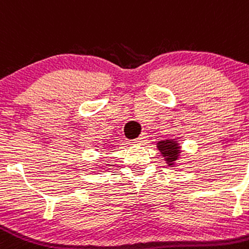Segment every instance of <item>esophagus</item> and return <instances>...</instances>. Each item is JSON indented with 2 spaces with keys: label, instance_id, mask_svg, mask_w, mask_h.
I'll return each instance as SVG.
<instances>
[{
  "label": "esophagus",
  "instance_id": "esophagus-1",
  "mask_svg": "<svg viewBox=\"0 0 249 249\" xmlns=\"http://www.w3.org/2000/svg\"><path fill=\"white\" fill-rule=\"evenodd\" d=\"M147 140H148L147 133H142L140 137H138V138H136V140H134V142L138 143V144H143V143L147 142Z\"/></svg>",
  "mask_w": 249,
  "mask_h": 249
}]
</instances>
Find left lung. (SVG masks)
<instances>
[{
	"label": "left lung",
	"mask_w": 249,
	"mask_h": 249,
	"mask_svg": "<svg viewBox=\"0 0 249 249\" xmlns=\"http://www.w3.org/2000/svg\"><path fill=\"white\" fill-rule=\"evenodd\" d=\"M157 148L160 150L161 156H163L164 160L169 165H174L175 161L178 160L180 154V145L178 141L174 140H164L159 141L157 143Z\"/></svg>",
	"instance_id": "8db88e82"
}]
</instances>
